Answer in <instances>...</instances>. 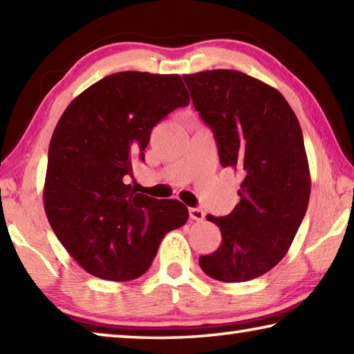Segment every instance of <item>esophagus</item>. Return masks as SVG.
I'll use <instances>...</instances> for the list:
<instances>
[{"mask_svg": "<svg viewBox=\"0 0 354 354\" xmlns=\"http://www.w3.org/2000/svg\"><path fill=\"white\" fill-rule=\"evenodd\" d=\"M189 215H190V218L192 220H195V221H203L205 220V212L201 211V209H198V207H190L189 209Z\"/></svg>", "mask_w": 354, "mask_h": 354, "instance_id": "obj_1", "label": "esophagus"}]
</instances>
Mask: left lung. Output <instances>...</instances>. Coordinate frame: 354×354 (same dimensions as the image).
<instances>
[{
	"instance_id": "obj_1",
	"label": "left lung",
	"mask_w": 354,
	"mask_h": 354,
	"mask_svg": "<svg viewBox=\"0 0 354 354\" xmlns=\"http://www.w3.org/2000/svg\"><path fill=\"white\" fill-rule=\"evenodd\" d=\"M195 109L212 129L221 167L241 170V201L226 217L206 215L221 243L200 257L207 277L254 279L286 256L310 195L303 133L277 88L236 70L184 75Z\"/></svg>"
}]
</instances>
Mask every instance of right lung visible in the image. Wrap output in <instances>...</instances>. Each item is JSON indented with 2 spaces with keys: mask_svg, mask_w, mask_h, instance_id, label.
<instances>
[{
  "mask_svg": "<svg viewBox=\"0 0 354 354\" xmlns=\"http://www.w3.org/2000/svg\"><path fill=\"white\" fill-rule=\"evenodd\" d=\"M179 75L122 71L71 101L48 149L44 205L59 242L84 270L106 281L145 273L167 232L189 211L131 184L151 129L189 104Z\"/></svg>",
  "mask_w": 354,
  "mask_h": 354,
  "instance_id": "right-lung-1",
  "label": "right lung"
}]
</instances>
